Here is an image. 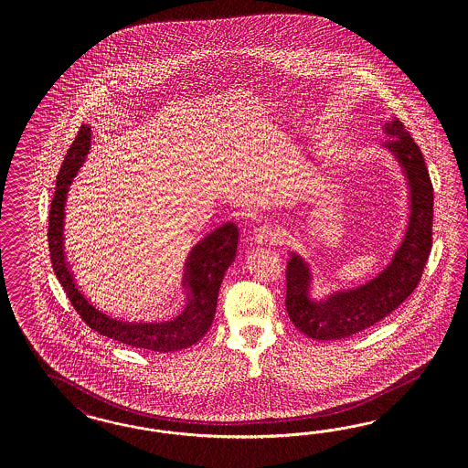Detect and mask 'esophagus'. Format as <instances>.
<instances>
[{
    "mask_svg": "<svg viewBox=\"0 0 468 468\" xmlns=\"http://www.w3.org/2000/svg\"><path fill=\"white\" fill-rule=\"evenodd\" d=\"M254 240L261 245H272L280 240V229L271 225H262L255 229Z\"/></svg>",
    "mask_w": 468,
    "mask_h": 468,
    "instance_id": "1",
    "label": "esophagus"
}]
</instances>
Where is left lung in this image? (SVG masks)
<instances>
[{
    "mask_svg": "<svg viewBox=\"0 0 468 468\" xmlns=\"http://www.w3.org/2000/svg\"><path fill=\"white\" fill-rule=\"evenodd\" d=\"M391 137L384 144L405 171L410 186V219L391 264L368 283L338 292L326 300L309 298L311 270L292 254L286 266V312L290 321L314 340H341L379 323L410 297L422 278L432 247L434 196L419 145L397 116L384 125Z\"/></svg>",
    "mask_w": 468,
    "mask_h": 468,
    "instance_id": "8db88e82",
    "label": "left lung"
}]
</instances>
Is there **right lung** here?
I'll return each mask as SVG.
<instances>
[{"instance_id": "add662e5", "label": "right lung", "mask_w": 468, "mask_h": 468, "mask_svg": "<svg viewBox=\"0 0 468 468\" xmlns=\"http://www.w3.org/2000/svg\"><path fill=\"white\" fill-rule=\"evenodd\" d=\"M90 147V127L82 125L77 132L75 141L63 159L55 186V197L49 209L48 243L49 257L57 274L58 282L63 286L73 309L82 317L87 326L98 331L102 336L125 343L135 348H144L159 354L176 352L196 345L213 324L214 312L218 303V292L223 276L231 262L235 261L239 245V228L233 223L214 229L192 249L185 262L184 286L188 293V303L185 311L173 321L165 323H125L113 319L98 311L87 298L79 292L73 282L63 252V219H65V200L71 184V178L82 166Z\"/></svg>"}]
</instances>
